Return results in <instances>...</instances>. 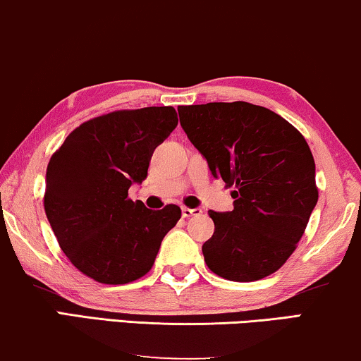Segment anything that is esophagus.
<instances>
[{
    "mask_svg": "<svg viewBox=\"0 0 361 361\" xmlns=\"http://www.w3.org/2000/svg\"><path fill=\"white\" fill-rule=\"evenodd\" d=\"M202 213L200 208H187L182 207V216L184 218H190V216H198Z\"/></svg>",
    "mask_w": 361,
    "mask_h": 361,
    "instance_id": "obj_1",
    "label": "esophagus"
}]
</instances>
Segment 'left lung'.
I'll return each mask as SVG.
<instances>
[{"label":"left lung","instance_id":"1","mask_svg":"<svg viewBox=\"0 0 361 361\" xmlns=\"http://www.w3.org/2000/svg\"><path fill=\"white\" fill-rule=\"evenodd\" d=\"M177 111L213 177L236 189L233 212H208L215 223L202 245L208 269L231 281L274 274L293 254L319 197L305 137L270 109L243 101Z\"/></svg>","mask_w":361,"mask_h":361}]
</instances>
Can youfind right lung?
<instances>
[{
  "label": "right lung",
  "instance_id": "right-lung-1",
  "mask_svg": "<svg viewBox=\"0 0 361 361\" xmlns=\"http://www.w3.org/2000/svg\"><path fill=\"white\" fill-rule=\"evenodd\" d=\"M177 122L174 107L104 114L73 130L51 154L47 218L70 262L99 283L123 285L148 274L180 219L177 205L149 210L128 197Z\"/></svg>",
  "mask_w": 361,
  "mask_h": 361
}]
</instances>
